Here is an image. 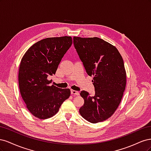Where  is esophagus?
I'll return each instance as SVG.
<instances>
[{"instance_id": "esophagus-1", "label": "esophagus", "mask_w": 151, "mask_h": 151, "mask_svg": "<svg viewBox=\"0 0 151 151\" xmlns=\"http://www.w3.org/2000/svg\"><path fill=\"white\" fill-rule=\"evenodd\" d=\"M71 94L72 95H76V96H79V93L78 91H75V90H71Z\"/></svg>"}]
</instances>
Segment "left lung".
Segmentation results:
<instances>
[{
  "label": "left lung",
  "mask_w": 151,
  "mask_h": 151,
  "mask_svg": "<svg viewBox=\"0 0 151 151\" xmlns=\"http://www.w3.org/2000/svg\"><path fill=\"white\" fill-rule=\"evenodd\" d=\"M74 47L86 72L93 76L95 93L82 91L84 104L81 115L92 123L103 122L115 113L126 86V72L120 53L115 47L97 37L74 36Z\"/></svg>",
  "instance_id": "8db88e82"
}]
</instances>
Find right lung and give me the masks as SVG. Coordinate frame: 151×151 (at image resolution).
I'll return each mask as SVG.
<instances>
[{
    "mask_svg": "<svg viewBox=\"0 0 151 151\" xmlns=\"http://www.w3.org/2000/svg\"><path fill=\"white\" fill-rule=\"evenodd\" d=\"M70 36L47 38L35 43L22 58L18 79L22 99L29 112L40 119L50 118L69 98L70 90L50 86V76L71 47Z\"/></svg>",
    "mask_w": 151,
    "mask_h": 151,
    "instance_id": "right-lung-1",
    "label": "right lung"
}]
</instances>
